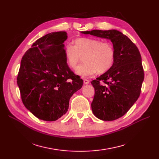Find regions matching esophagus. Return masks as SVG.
Returning a JSON list of instances; mask_svg holds the SVG:
<instances>
[{"label":"esophagus","instance_id":"34e87169","mask_svg":"<svg viewBox=\"0 0 159 159\" xmlns=\"http://www.w3.org/2000/svg\"><path fill=\"white\" fill-rule=\"evenodd\" d=\"M84 84H88L89 83V81L88 79H84Z\"/></svg>","mask_w":159,"mask_h":159}]
</instances>
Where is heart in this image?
<instances>
[{"instance_id":"b5f03b06","label":"heart","mask_w":159,"mask_h":159,"mask_svg":"<svg viewBox=\"0 0 159 159\" xmlns=\"http://www.w3.org/2000/svg\"><path fill=\"white\" fill-rule=\"evenodd\" d=\"M64 54L67 64L72 69L78 67L83 57L84 62L75 71L77 74L83 77L96 71L99 74L107 71L113 64L115 56L111 43L92 38H77L74 46H65Z\"/></svg>"}]
</instances>
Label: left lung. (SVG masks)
<instances>
[{"label": "left lung", "mask_w": 159, "mask_h": 159, "mask_svg": "<svg viewBox=\"0 0 159 159\" xmlns=\"http://www.w3.org/2000/svg\"><path fill=\"white\" fill-rule=\"evenodd\" d=\"M82 33L108 38L113 44V64L91 81L95 89L91 103L93 114L103 121H113L123 116L140 95L145 76L141 54L137 46L119 31L93 30Z\"/></svg>", "instance_id": "1"}]
</instances>
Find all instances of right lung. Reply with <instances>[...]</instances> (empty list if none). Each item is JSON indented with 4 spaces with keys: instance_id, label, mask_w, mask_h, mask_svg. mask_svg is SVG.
<instances>
[{
    "instance_id": "obj_1",
    "label": "right lung",
    "mask_w": 159,
    "mask_h": 159,
    "mask_svg": "<svg viewBox=\"0 0 159 159\" xmlns=\"http://www.w3.org/2000/svg\"><path fill=\"white\" fill-rule=\"evenodd\" d=\"M65 32L48 34L24 54L17 76L23 104L37 118L53 121L68 111L69 102L83 80L67 64Z\"/></svg>"
}]
</instances>
